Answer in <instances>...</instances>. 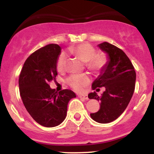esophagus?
I'll return each mask as SVG.
<instances>
[{"label": "esophagus", "mask_w": 154, "mask_h": 154, "mask_svg": "<svg viewBox=\"0 0 154 154\" xmlns=\"http://www.w3.org/2000/svg\"><path fill=\"white\" fill-rule=\"evenodd\" d=\"M78 97L80 98H83V99L88 100V96L87 95H78Z\"/></svg>", "instance_id": "34e87169"}]
</instances>
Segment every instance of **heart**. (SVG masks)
Wrapping results in <instances>:
<instances>
[{
    "instance_id": "heart-1",
    "label": "heart",
    "mask_w": 154,
    "mask_h": 154,
    "mask_svg": "<svg viewBox=\"0 0 154 154\" xmlns=\"http://www.w3.org/2000/svg\"><path fill=\"white\" fill-rule=\"evenodd\" d=\"M96 50L93 45L89 43H81L77 46L72 47L69 49L71 54L79 57L84 62L88 69L93 72H99L105 68L107 63V56L104 53H96ZM67 62L66 54L62 53L58 58L56 66L59 72L64 70ZM67 84L75 89L79 91L83 88L88 85L90 82V77L86 74L82 75H72L66 79Z\"/></svg>"
}]
</instances>
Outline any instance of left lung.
I'll return each mask as SVG.
<instances>
[{"instance_id": "8db88e82", "label": "left lung", "mask_w": 154, "mask_h": 154, "mask_svg": "<svg viewBox=\"0 0 154 154\" xmlns=\"http://www.w3.org/2000/svg\"><path fill=\"white\" fill-rule=\"evenodd\" d=\"M107 55V63L92 84L93 90L105 88L99 97L96 92L88 95L90 99L100 101V109L91 114L98 123L106 124L117 119L125 111L135 91L136 74L133 65L125 52L115 45L104 42L98 45Z\"/></svg>"}]
</instances>
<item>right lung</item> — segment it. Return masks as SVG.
Instances as JSON below:
<instances>
[{
    "label": "right lung",
    "instance_id": "obj_1",
    "mask_svg": "<svg viewBox=\"0 0 154 154\" xmlns=\"http://www.w3.org/2000/svg\"><path fill=\"white\" fill-rule=\"evenodd\" d=\"M61 51L57 44H49L35 51L26 59L19 75V92L26 111L35 122L46 128L62 122L69 102L76 97L71 90L58 93L49 85L57 75L56 63Z\"/></svg>",
    "mask_w": 154,
    "mask_h": 154
}]
</instances>
